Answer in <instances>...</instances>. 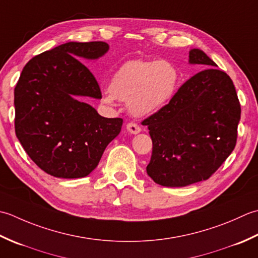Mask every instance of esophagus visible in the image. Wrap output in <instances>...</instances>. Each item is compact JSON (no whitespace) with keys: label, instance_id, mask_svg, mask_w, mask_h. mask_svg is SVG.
Returning <instances> with one entry per match:
<instances>
[{"label":"esophagus","instance_id":"obj_1","mask_svg":"<svg viewBox=\"0 0 258 258\" xmlns=\"http://www.w3.org/2000/svg\"><path fill=\"white\" fill-rule=\"evenodd\" d=\"M127 130L129 131L130 134H133V135H137V134H139L140 131H141V128L139 127L138 124L137 123H135V122H129L128 124H127Z\"/></svg>","mask_w":258,"mask_h":258}]
</instances>
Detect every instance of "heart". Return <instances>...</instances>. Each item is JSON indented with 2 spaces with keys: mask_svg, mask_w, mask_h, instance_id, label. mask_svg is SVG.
Wrapping results in <instances>:
<instances>
[{
  "mask_svg": "<svg viewBox=\"0 0 258 258\" xmlns=\"http://www.w3.org/2000/svg\"><path fill=\"white\" fill-rule=\"evenodd\" d=\"M180 72L168 60H133L125 62L110 81L103 101H127L131 113L138 117L150 115L170 101L177 91Z\"/></svg>",
  "mask_w": 258,
  "mask_h": 258,
  "instance_id": "1",
  "label": "heart"
}]
</instances>
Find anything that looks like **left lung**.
Instances as JSON below:
<instances>
[{"label": "left lung", "instance_id": "8db88e82", "mask_svg": "<svg viewBox=\"0 0 258 258\" xmlns=\"http://www.w3.org/2000/svg\"><path fill=\"white\" fill-rule=\"evenodd\" d=\"M189 63L208 69L187 80L169 103L143 121L152 140L147 173L165 187L208 179L237 140L240 104L232 79L199 49L189 51Z\"/></svg>", "mask_w": 258, "mask_h": 258}]
</instances>
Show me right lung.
<instances>
[{"mask_svg":"<svg viewBox=\"0 0 258 258\" xmlns=\"http://www.w3.org/2000/svg\"><path fill=\"white\" fill-rule=\"evenodd\" d=\"M106 42H68L32 57L14 89L15 134L35 165L57 178L94 170L120 134L121 118H104L82 98L101 99L96 78L79 59L97 60Z\"/></svg>","mask_w":258,"mask_h":258,"instance_id":"obj_1","label":"right lung"}]
</instances>
